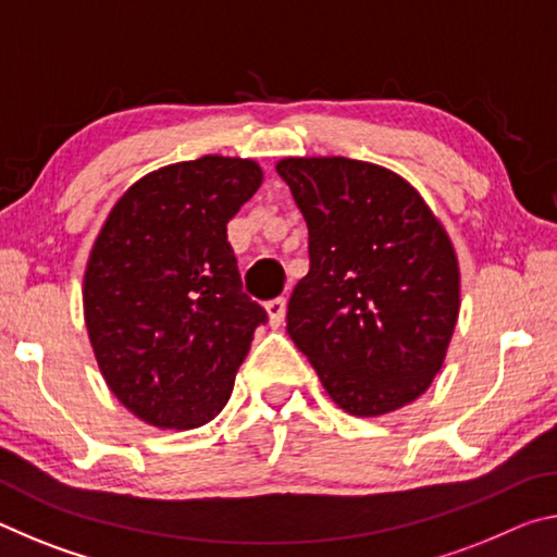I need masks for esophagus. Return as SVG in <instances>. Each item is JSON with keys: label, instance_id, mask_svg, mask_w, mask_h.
Returning a JSON list of instances; mask_svg holds the SVG:
<instances>
[{"label": "esophagus", "instance_id": "esophagus-1", "mask_svg": "<svg viewBox=\"0 0 557 557\" xmlns=\"http://www.w3.org/2000/svg\"><path fill=\"white\" fill-rule=\"evenodd\" d=\"M268 314H270V324L280 326L282 322H285V314H287V299L285 297L270 299L268 301Z\"/></svg>", "mask_w": 557, "mask_h": 557}]
</instances>
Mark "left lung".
Returning a JSON list of instances; mask_svg holds the SVG:
<instances>
[{
    "mask_svg": "<svg viewBox=\"0 0 557 557\" xmlns=\"http://www.w3.org/2000/svg\"><path fill=\"white\" fill-rule=\"evenodd\" d=\"M309 228V272L287 332L346 412L373 418L420 398L442 369L459 314L445 228L388 169L346 157L282 159Z\"/></svg>",
    "mask_w": 557,
    "mask_h": 557,
    "instance_id": "8db88e82",
    "label": "left lung"
}]
</instances>
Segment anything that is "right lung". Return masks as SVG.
I'll return each instance as SVG.
<instances>
[{"mask_svg":"<svg viewBox=\"0 0 557 557\" xmlns=\"http://www.w3.org/2000/svg\"><path fill=\"white\" fill-rule=\"evenodd\" d=\"M262 172L201 157L127 188L92 245L83 307L110 391L139 420L201 428L228 403L268 312L243 292L228 221Z\"/></svg>","mask_w":557,"mask_h":557,"instance_id":"1","label":"right lung"}]
</instances>
